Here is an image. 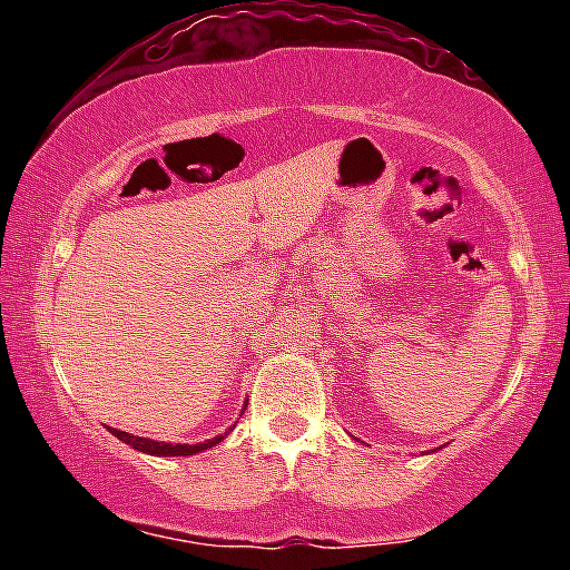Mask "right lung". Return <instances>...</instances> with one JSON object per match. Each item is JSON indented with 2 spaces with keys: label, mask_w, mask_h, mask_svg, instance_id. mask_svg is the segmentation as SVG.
<instances>
[{
  "label": "right lung",
  "mask_w": 570,
  "mask_h": 570,
  "mask_svg": "<svg viewBox=\"0 0 570 570\" xmlns=\"http://www.w3.org/2000/svg\"><path fill=\"white\" fill-rule=\"evenodd\" d=\"M117 440H122L126 444H130L134 450H139V453H147V455H195V453H203V450L214 448V444H219L225 436H214V440H206V442H198V444H171V442H155V440H147V436H134L128 434V431H117V429H109Z\"/></svg>",
  "instance_id": "add662e5"
}]
</instances>
